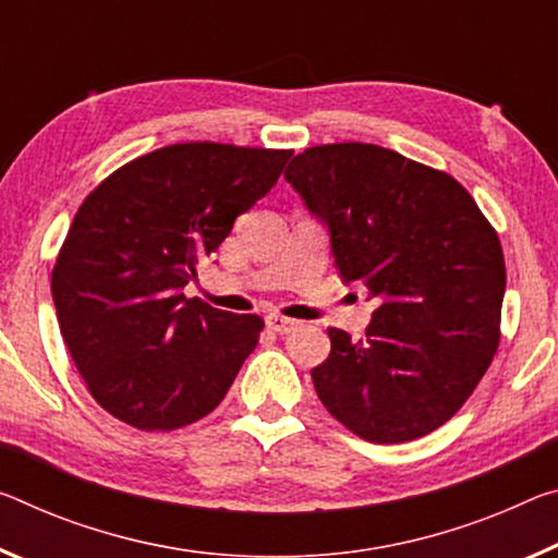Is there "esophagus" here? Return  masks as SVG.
<instances>
[{
  "mask_svg": "<svg viewBox=\"0 0 558 558\" xmlns=\"http://www.w3.org/2000/svg\"><path fill=\"white\" fill-rule=\"evenodd\" d=\"M265 323H268L270 330L278 332V335H288V332H293L300 327V320H293V317H286L280 313H270L268 317H265Z\"/></svg>",
  "mask_w": 558,
  "mask_h": 558,
  "instance_id": "esophagus-1",
  "label": "esophagus"
}]
</instances>
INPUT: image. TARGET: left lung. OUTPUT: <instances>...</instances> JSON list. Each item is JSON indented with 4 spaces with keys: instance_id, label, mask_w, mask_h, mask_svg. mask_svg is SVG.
Returning <instances> with one entry per match:
<instances>
[{
    "instance_id": "obj_1",
    "label": "left lung",
    "mask_w": 558,
    "mask_h": 558,
    "mask_svg": "<svg viewBox=\"0 0 558 558\" xmlns=\"http://www.w3.org/2000/svg\"><path fill=\"white\" fill-rule=\"evenodd\" d=\"M286 181L330 228L340 276L377 307L365 338L327 327L311 369L352 435L400 445L452 420L499 348L507 268L499 235L452 175L375 144H325Z\"/></svg>"
}]
</instances>
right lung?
Segmentation results:
<instances>
[{
  "instance_id": "1",
  "label": "right lung",
  "mask_w": 558,
  "mask_h": 558,
  "mask_svg": "<svg viewBox=\"0 0 558 558\" xmlns=\"http://www.w3.org/2000/svg\"><path fill=\"white\" fill-rule=\"evenodd\" d=\"M290 156L214 141L163 146L117 168L78 206L51 295L78 375L117 420L171 432L226 397L265 323L183 288Z\"/></svg>"
}]
</instances>
